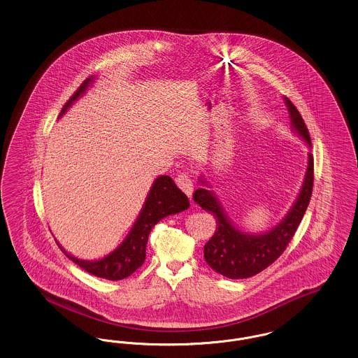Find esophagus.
<instances>
[{
	"mask_svg": "<svg viewBox=\"0 0 358 358\" xmlns=\"http://www.w3.org/2000/svg\"><path fill=\"white\" fill-rule=\"evenodd\" d=\"M176 182H177L180 189H182L187 193V197H192V194H193V181L187 173L178 174L177 178H176Z\"/></svg>",
	"mask_w": 358,
	"mask_h": 358,
	"instance_id": "1",
	"label": "esophagus"
}]
</instances>
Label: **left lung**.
<instances>
[{
    "mask_svg": "<svg viewBox=\"0 0 358 358\" xmlns=\"http://www.w3.org/2000/svg\"><path fill=\"white\" fill-rule=\"evenodd\" d=\"M289 111L291 130L305 141L311 149V141L306 124L296 107L283 96ZM314 181V161L311 153L307 154V168L302 187L296 200L291 205L285 217L266 232H245L236 227L227 215L220 200L210 190L204 176L199 177V187L193 200L203 209L213 213L216 219V231L204 245L205 262L215 270L229 279H245L263 271L282 255L289 240L294 236L298 225L303 219L307 205L310 203Z\"/></svg>",
    "mask_w": 358,
    "mask_h": 358,
    "instance_id": "left-lung-1",
    "label": "left lung"
}]
</instances>
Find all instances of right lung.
Listing matches in <instances>:
<instances>
[{
	"label": "right lung",
	"mask_w": 358,
	"mask_h": 358,
	"mask_svg": "<svg viewBox=\"0 0 358 358\" xmlns=\"http://www.w3.org/2000/svg\"><path fill=\"white\" fill-rule=\"evenodd\" d=\"M95 79L96 76H90L85 79L83 85L78 88L72 98L66 103L59 118L67 113V110L75 101L85 95L87 88L92 85ZM187 208L189 200L187 194L177 187L171 177L159 176L154 180L153 185L146 196L145 204L142 206L130 232L110 254L98 260H85L69 254L57 240L56 243L66 256H69L75 264L82 267L87 273L107 280H120L130 276L143 264L146 257L148 238L154 225L161 222L164 217L180 213Z\"/></svg>",
	"instance_id": "right-lung-1"
}]
</instances>
